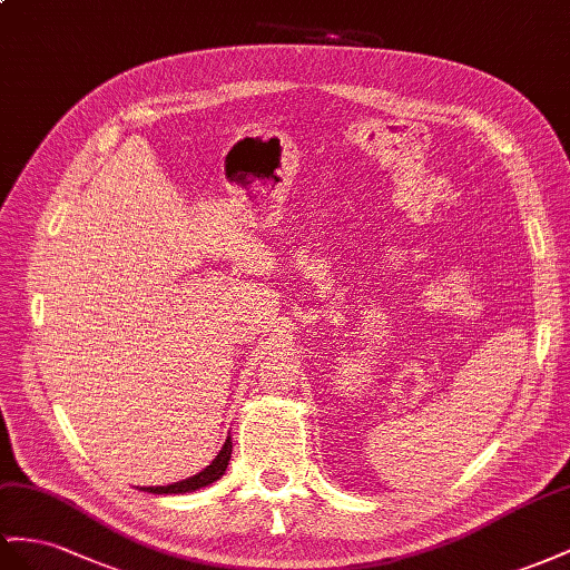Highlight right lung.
I'll return each instance as SVG.
<instances>
[{
  "mask_svg": "<svg viewBox=\"0 0 570 570\" xmlns=\"http://www.w3.org/2000/svg\"><path fill=\"white\" fill-rule=\"evenodd\" d=\"M230 450H233V443H230V435H228L224 448L218 450V455L212 460L209 466H204L199 474L183 479V481H175V484H168V487H144L141 491H149V493H189V491H197L202 487H209V484H214L216 479H222L226 474Z\"/></svg>",
  "mask_w": 570,
  "mask_h": 570,
  "instance_id": "add662e5",
  "label": "right lung"
}]
</instances>
